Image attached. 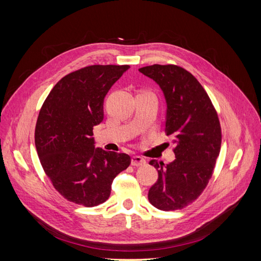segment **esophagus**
<instances>
[{"mask_svg": "<svg viewBox=\"0 0 261 261\" xmlns=\"http://www.w3.org/2000/svg\"><path fill=\"white\" fill-rule=\"evenodd\" d=\"M147 162L144 159V158H141L139 155H134L132 158V164L134 167H141V165H145Z\"/></svg>", "mask_w": 261, "mask_h": 261, "instance_id": "esophagus-1", "label": "esophagus"}]
</instances>
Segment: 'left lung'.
<instances>
[{
	"label": "left lung",
	"instance_id": "8db88e82",
	"mask_svg": "<svg viewBox=\"0 0 261 261\" xmlns=\"http://www.w3.org/2000/svg\"><path fill=\"white\" fill-rule=\"evenodd\" d=\"M139 72L152 78L164 93V130L173 138L176 156L167 165L149 162L158 170V179L148 199L163 211L183 209L198 198L213 174L222 140L218 113L203 87L185 68L154 64Z\"/></svg>",
	"mask_w": 261,
	"mask_h": 261
}]
</instances>
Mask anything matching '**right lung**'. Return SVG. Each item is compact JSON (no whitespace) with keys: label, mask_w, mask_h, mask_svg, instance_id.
<instances>
[{"label":"right lung","mask_w":261,"mask_h":261,"mask_svg":"<svg viewBox=\"0 0 261 261\" xmlns=\"http://www.w3.org/2000/svg\"><path fill=\"white\" fill-rule=\"evenodd\" d=\"M128 65H90L53 87L38 115L35 144L53 187L70 202L103 203L115 176L130 164L126 153L94 149L93 126L103 120L106 94Z\"/></svg>","instance_id":"right-lung-1"}]
</instances>
